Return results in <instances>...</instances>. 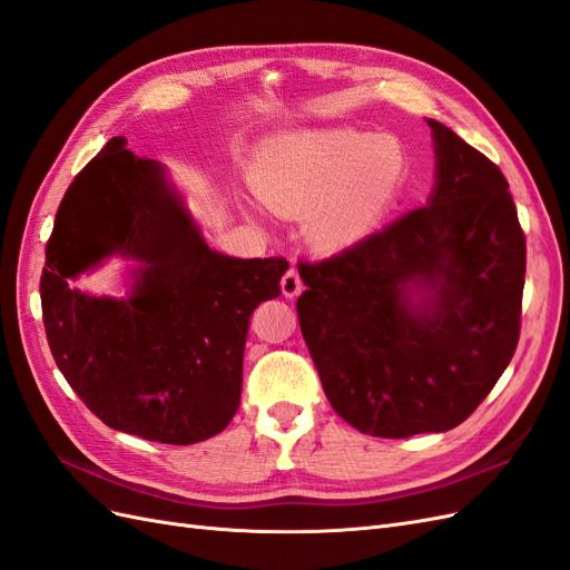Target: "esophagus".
<instances>
[{"instance_id": "1", "label": "esophagus", "mask_w": 570, "mask_h": 570, "mask_svg": "<svg viewBox=\"0 0 570 570\" xmlns=\"http://www.w3.org/2000/svg\"><path fill=\"white\" fill-rule=\"evenodd\" d=\"M281 287H283V295L285 297H297L299 292H302V278H299V273H297V268H289L285 275H283V283H281Z\"/></svg>"}]
</instances>
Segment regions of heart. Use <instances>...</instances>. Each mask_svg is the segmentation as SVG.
<instances>
[{
	"label": "heart",
	"mask_w": 570,
	"mask_h": 570,
	"mask_svg": "<svg viewBox=\"0 0 570 570\" xmlns=\"http://www.w3.org/2000/svg\"><path fill=\"white\" fill-rule=\"evenodd\" d=\"M409 178V154L390 135L331 128L271 140L254 168V189L268 209L304 216L312 235L342 249L368 235L394 206Z\"/></svg>",
	"instance_id": "obj_1"
}]
</instances>
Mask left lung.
<instances>
[{
	"label": "left lung",
	"instance_id": "1",
	"mask_svg": "<svg viewBox=\"0 0 570 570\" xmlns=\"http://www.w3.org/2000/svg\"><path fill=\"white\" fill-rule=\"evenodd\" d=\"M428 204L299 264L302 335L337 416L373 438L444 433L485 400L521 335L525 235L485 154L428 118Z\"/></svg>",
	"mask_w": 570,
	"mask_h": 570
}]
</instances>
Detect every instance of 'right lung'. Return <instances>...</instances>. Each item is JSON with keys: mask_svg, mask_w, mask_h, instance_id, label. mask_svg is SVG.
<instances>
[{"mask_svg": "<svg viewBox=\"0 0 570 570\" xmlns=\"http://www.w3.org/2000/svg\"><path fill=\"white\" fill-rule=\"evenodd\" d=\"M111 253L141 262L126 301L67 285ZM287 266L209 249L164 166L111 137L68 185L45 249L51 356L109 428L164 444L209 440L239 406L252 312L281 295Z\"/></svg>", "mask_w": 570, "mask_h": 570, "instance_id": "obj_1", "label": "right lung"}]
</instances>
